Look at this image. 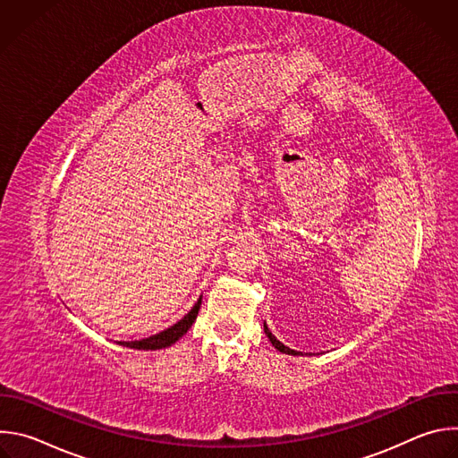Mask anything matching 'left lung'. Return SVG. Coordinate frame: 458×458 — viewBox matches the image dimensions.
Listing matches in <instances>:
<instances>
[{
    "mask_svg": "<svg viewBox=\"0 0 458 458\" xmlns=\"http://www.w3.org/2000/svg\"><path fill=\"white\" fill-rule=\"evenodd\" d=\"M265 334H267V337L270 339V343L274 344V348L276 350H279L281 353H286V355H302V353H299V352H295V350H292V348H288V346H284L270 330H268V326H267V322H265Z\"/></svg>",
    "mask_w": 458,
    "mask_h": 458,
    "instance_id": "left-lung-1",
    "label": "left lung"
}]
</instances>
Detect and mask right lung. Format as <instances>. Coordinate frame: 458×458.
<instances>
[{"instance_id":"obj_1","label":"right lung","mask_w":458,"mask_h":458,"mask_svg":"<svg viewBox=\"0 0 458 458\" xmlns=\"http://www.w3.org/2000/svg\"><path fill=\"white\" fill-rule=\"evenodd\" d=\"M201 299H203V295L198 299V302L193 304V308L181 320H177L174 326H170V328H166L156 335H150L147 339H141V341H123L117 344L126 346V348H134V350H163V348L172 346L191 328L193 320L198 318V313L201 308Z\"/></svg>"}]
</instances>
